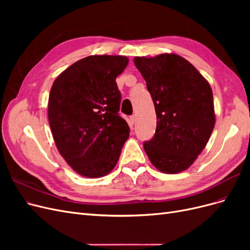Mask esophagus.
Masks as SVG:
<instances>
[{
  "label": "esophagus",
  "instance_id": "obj_1",
  "mask_svg": "<svg viewBox=\"0 0 250 250\" xmlns=\"http://www.w3.org/2000/svg\"><path fill=\"white\" fill-rule=\"evenodd\" d=\"M135 118H137V117H135L134 115L130 117V123H131V125H133V124H134V122H135Z\"/></svg>",
  "mask_w": 250,
  "mask_h": 250
}]
</instances>
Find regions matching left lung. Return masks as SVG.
Masks as SVG:
<instances>
[{"mask_svg": "<svg viewBox=\"0 0 250 250\" xmlns=\"http://www.w3.org/2000/svg\"><path fill=\"white\" fill-rule=\"evenodd\" d=\"M156 113L153 139L144 142L150 162L164 173L187 170L208 144L215 126L213 92L187 59L176 54L134 57Z\"/></svg>", "mask_w": 250, "mask_h": 250, "instance_id": "1", "label": "left lung"}]
</instances>
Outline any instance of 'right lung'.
I'll return each mask as SVG.
<instances>
[{"label": "right lung", "instance_id": "add662e5", "mask_svg": "<svg viewBox=\"0 0 250 250\" xmlns=\"http://www.w3.org/2000/svg\"><path fill=\"white\" fill-rule=\"evenodd\" d=\"M126 56L92 55L64 70L53 83L48 118L59 153L80 175L98 178L115 168L130 128L119 116L116 78Z\"/></svg>", "mask_w": 250, "mask_h": 250}]
</instances>
